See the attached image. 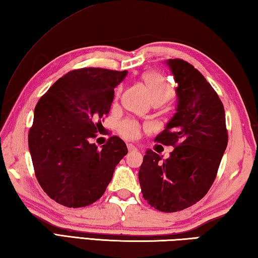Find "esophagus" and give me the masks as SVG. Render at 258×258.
I'll return each mask as SVG.
<instances>
[{"label": "esophagus", "mask_w": 258, "mask_h": 258, "mask_svg": "<svg viewBox=\"0 0 258 258\" xmlns=\"http://www.w3.org/2000/svg\"><path fill=\"white\" fill-rule=\"evenodd\" d=\"M127 148H128V151H130V152L138 151V148L135 147L134 145H132V143H128V145H127Z\"/></svg>", "instance_id": "obj_1"}]
</instances>
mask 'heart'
<instances>
[{
	"label": "heart",
	"mask_w": 258,
	"mask_h": 258,
	"mask_svg": "<svg viewBox=\"0 0 258 258\" xmlns=\"http://www.w3.org/2000/svg\"><path fill=\"white\" fill-rule=\"evenodd\" d=\"M143 81L152 101H167L173 95V87L163 76L156 73H147ZM119 133L125 139H137L140 135V126L133 120H124L119 124Z\"/></svg>",
	"instance_id": "heart-1"
}]
</instances>
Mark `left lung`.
Masks as SVG:
<instances>
[{
	"mask_svg": "<svg viewBox=\"0 0 258 258\" xmlns=\"http://www.w3.org/2000/svg\"><path fill=\"white\" fill-rule=\"evenodd\" d=\"M176 84L175 112L155 141L173 146L168 158L146 151L139 171L149 205L173 213L192 206L207 194L228 146L225 112L217 93L192 64L168 59Z\"/></svg>",
	"mask_w": 258,
	"mask_h": 258,
	"instance_id": "8db88e82",
	"label": "left lung"
}]
</instances>
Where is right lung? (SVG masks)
Segmentation results:
<instances>
[{
    "instance_id": "obj_1",
    "label": "right lung",
    "mask_w": 258,
    "mask_h": 258,
    "mask_svg": "<svg viewBox=\"0 0 258 258\" xmlns=\"http://www.w3.org/2000/svg\"><path fill=\"white\" fill-rule=\"evenodd\" d=\"M127 71L82 68L59 78L37 102L28 134L35 175L51 199L85 207L101 197L127 147L112 137L99 148L95 120L110 111L115 87ZM99 130V127H98Z\"/></svg>"
}]
</instances>
